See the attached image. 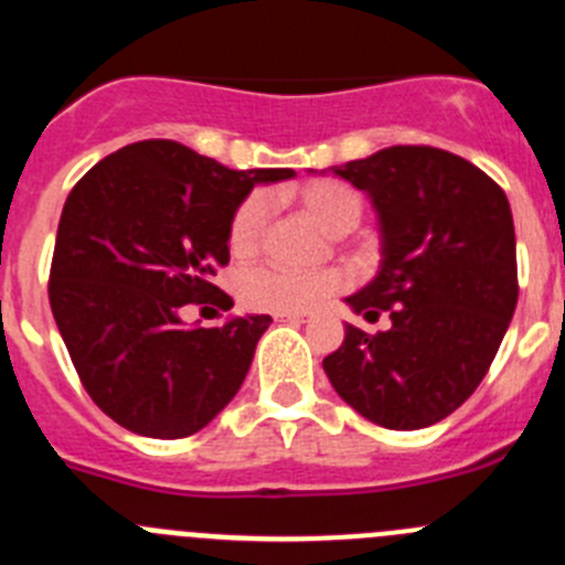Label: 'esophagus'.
<instances>
[{"instance_id":"esophagus-1","label":"esophagus","mask_w":565,"mask_h":565,"mask_svg":"<svg viewBox=\"0 0 565 565\" xmlns=\"http://www.w3.org/2000/svg\"><path fill=\"white\" fill-rule=\"evenodd\" d=\"M279 322H306L308 313H277Z\"/></svg>"}]
</instances>
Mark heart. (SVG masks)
<instances>
[{
    "label": "heart",
    "instance_id": "obj_1",
    "mask_svg": "<svg viewBox=\"0 0 565 565\" xmlns=\"http://www.w3.org/2000/svg\"><path fill=\"white\" fill-rule=\"evenodd\" d=\"M299 206L308 217L331 234H348L359 226L364 214L362 194L333 178H319L299 189ZM271 223V194L252 192L243 198L228 223V248L234 257H252L263 248ZM348 286V277L339 268L319 271H294L286 266L248 268L239 277V299L254 311L268 313H306L322 306L326 299Z\"/></svg>",
    "mask_w": 565,
    "mask_h": 565
}]
</instances>
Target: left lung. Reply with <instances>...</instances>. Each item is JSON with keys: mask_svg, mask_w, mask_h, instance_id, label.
I'll return each instance as SVG.
<instances>
[{"mask_svg": "<svg viewBox=\"0 0 565 565\" xmlns=\"http://www.w3.org/2000/svg\"><path fill=\"white\" fill-rule=\"evenodd\" d=\"M367 192L382 268L348 306L391 328L344 326L326 356L333 391L387 430H422L467 402L518 306L515 223L507 194L476 163L436 147H387L331 167Z\"/></svg>", "mask_w": 565, "mask_h": 565, "instance_id": "8db88e82", "label": "left lung"}]
</instances>
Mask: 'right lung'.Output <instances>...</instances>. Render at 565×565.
Here are the masks:
<instances>
[{"label": "right lung", "instance_id": "obj_1", "mask_svg": "<svg viewBox=\"0 0 565 565\" xmlns=\"http://www.w3.org/2000/svg\"><path fill=\"white\" fill-rule=\"evenodd\" d=\"M178 141H138L67 194L50 263V308L89 398L127 430L186 438L239 391L268 313L183 328L181 308L221 291L228 223L254 183ZM223 302L232 297L221 294Z\"/></svg>", "mask_w": 565, "mask_h": 565}]
</instances>
